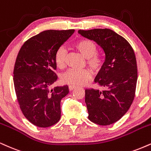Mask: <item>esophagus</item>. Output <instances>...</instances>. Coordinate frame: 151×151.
Masks as SVG:
<instances>
[{
	"mask_svg": "<svg viewBox=\"0 0 151 151\" xmlns=\"http://www.w3.org/2000/svg\"><path fill=\"white\" fill-rule=\"evenodd\" d=\"M76 88V86H69V90L70 91H72L74 88Z\"/></svg>",
	"mask_w": 151,
	"mask_h": 151,
	"instance_id": "esophagus-1",
	"label": "esophagus"
}]
</instances>
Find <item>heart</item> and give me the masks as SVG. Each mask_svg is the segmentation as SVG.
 <instances>
[{"label":"heart","instance_id":"1","mask_svg":"<svg viewBox=\"0 0 151 151\" xmlns=\"http://www.w3.org/2000/svg\"><path fill=\"white\" fill-rule=\"evenodd\" d=\"M74 48L77 50L83 58H86V65L93 72H98L104 64V58L97 53V46L93 41L88 39H81L74 44ZM67 52L65 48H60L55 54L54 60L59 69H64L66 66ZM91 78L90 71L87 70L71 69L62 75L61 81L63 83L70 86H79L84 85Z\"/></svg>","mask_w":151,"mask_h":151}]
</instances>
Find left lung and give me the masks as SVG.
Masks as SVG:
<instances>
[{
	"instance_id": "obj_1",
	"label": "left lung",
	"mask_w": 151,
	"mask_h": 151,
	"mask_svg": "<svg viewBox=\"0 0 151 151\" xmlns=\"http://www.w3.org/2000/svg\"><path fill=\"white\" fill-rule=\"evenodd\" d=\"M93 40L105 54V60L94 81L105 89L85 90L88 119L106 126L116 122L129 109L135 96L137 65L134 51L122 36L109 29L79 30Z\"/></svg>"
}]
</instances>
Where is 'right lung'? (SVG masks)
Returning <instances> with one entry per match:
<instances>
[{
  "mask_svg": "<svg viewBox=\"0 0 151 151\" xmlns=\"http://www.w3.org/2000/svg\"><path fill=\"white\" fill-rule=\"evenodd\" d=\"M74 32V29L47 30L32 36L21 47L13 72L14 90L24 117L39 127H48L60 119V101L69 93L68 86L52 85L55 54Z\"/></svg>",
  "mask_w": 151,
  "mask_h": 151,
  "instance_id": "obj_1",
  "label": "right lung"
}]
</instances>
